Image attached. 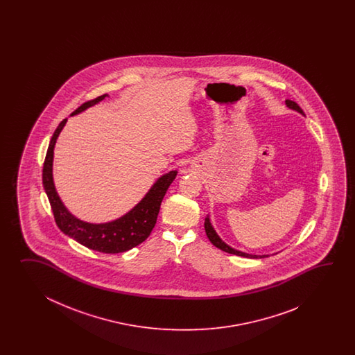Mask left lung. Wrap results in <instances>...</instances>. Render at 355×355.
Listing matches in <instances>:
<instances>
[{"label":"left lung","instance_id":"obj_1","mask_svg":"<svg viewBox=\"0 0 355 355\" xmlns=\"http://www.w3.org/2000/svg\"><path fill=\"white\" fill-rule=\"evenodd\" d=\"M286 105H287V107H289V109H292V110L297 112V113L304 115L303 110H302L300 105H298L297 103H295V101H292V100H286ZM204 228H205V234L208 236L209 241H211L216 248H218V249L222 250V251H226L228 254H234V255H237V257H250V259H261V257H269V255H252V254L243 252V251L234 249V248H231L230 245H227L226 242L223 241V240L219 237V234L216 232V230H214L213 226H211L209 214H207V217H205Z\"/></svg>","mask_w":355,"mask_h":355}]
</instances>
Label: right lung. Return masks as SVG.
Segmentation results:
<instances>
[{
	"instance_id": "1",
	"label": "right lung",
	"mask_w": 355,
	"mask_h": 355,
	"mask_svg": "<svg viewBox=\"0 0 355 355\" xmlns=\"http://www.w3.org/2000/svg\"><path fill=\"white\" fill-rule=\"evenodd\" d=\"M107 94L85 103L76 109L71 116L83 113L91 106L96 105L103 101ZM67 119L60 121V125L54 130L52 139L48 146L46 161L43 166V187L53 211L54 219L60 231L68 237L83 246L95 251L105 254H118L138 246L150 236L153 227L156 225L159 216V205L166 194L167 189L174 181L178 171L171 170L166 174L161 175L153 182L146 196L136 204L130 211L123 214L119 218L113 219L104 223H90L83 219L77 218L66 205L60 200L53 180L54 147L60 132L66 125Z\"/></svg>"
}]
</instances>
